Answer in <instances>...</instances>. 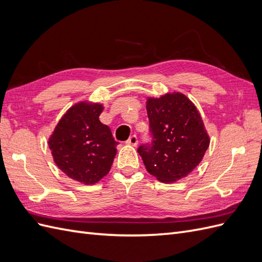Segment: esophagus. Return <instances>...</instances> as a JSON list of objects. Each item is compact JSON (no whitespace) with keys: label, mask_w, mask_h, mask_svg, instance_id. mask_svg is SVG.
<instances>
[{"label":"esophagus","mask_w":262,"mask_h":262,"mask_svg":"<svg viewBox=\"0 0 262 262\" xmlns=\"http://www.w3.org/2000/svg\"><path fill=\"white\" fill-rule=\"evenodd\" d=\"M126 144L132 145V146H137V144H138V138H137V136L130 137L128 139V141H126Z\"/></svg>","instance_id":"obj_1"}]
</instances>
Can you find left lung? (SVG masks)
Wrapping results in <instances>:
<instances>
[{
	"instance_id": "left-lung-1",
	"label": "left lung",
	"mask_w": 262,
	"mask_h": 262,
	"mask_svg": "<svg viewBox=\"0 0 262 262\" xmlns=\"http://www.w3.org/2000/svg\"><path fill=\"white\" fill-rule=\"evenodd\" d=\"M146 112L153 142L138 148L146 170L164 184L185 178L210 145L199 110L186 95L173 92L147 97Z\"/></svg>"
}]
</instances>
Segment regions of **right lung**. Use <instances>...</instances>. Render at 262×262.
I'll list each match as a JSON object with an SVG mask.
<instances>
[{"mask_svg": "<svg viewBox=\"0 0 262 262\" xmlns=\"http://www.w3.org/2000/svg\"><path fill=\"white\" fill-rule=\"evenodd\" d=\"M104 105L78 101L61 117L48 139L55 165L75 181L95 185L109 172L118 142L99 116Z\"/></svg>", "mask_w": 262, "mask_h": 262, "instance_id": "add662e5", "label": "right lung"}]
</instances>
